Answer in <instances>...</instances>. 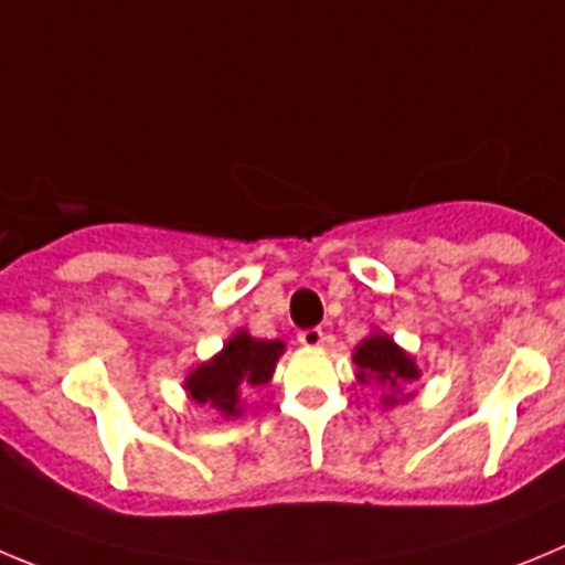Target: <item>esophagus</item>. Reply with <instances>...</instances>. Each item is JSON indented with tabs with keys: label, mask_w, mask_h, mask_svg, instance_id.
Instances as JSON below:
<instances>
[{
	"label": "esophagus",
	"mask_w": 565,
	"mask_h": 565,
	"mask_svg": "<svg viewBox=\"0 0 565 565\" xmlns=\"http://www.w3.org/2000/svg\"><path fill=\"white\" fill-rule=\"evenodd\" d=\"M323 329H318V326H315V329H303V331H298V342L300 345H307V348H318V345H323Z\"/></svg>",
	"instance_id": "esophagus-1"
}]
</instances>
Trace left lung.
<instances>
[{
	"instance_id": "1",
	"label": "left lung",
	"mask_w": 565,
	"mask_h": 565,
	"mask_svg": "<svg viewBox=\"0 0 565 565\" xmlns=\"http://www.w3.org/2000/svg\"><path fill=\"white\" fill-rule=\"evenodd\" d=\"M356 367H360V382H379L390 390H398L402 384H409L418 379V367L415 362L404 354L402 348L395 345L390 337L373 334L356 348L354 354ZM404 402V395H384V404H398Z\"/></svg>"
}]
</instances>
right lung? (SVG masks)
<instances>
[{
	"label": "right lung",
	"instance_id": "right-lung-1",
	"mask_svg": "<svg viewBox=\"0 0 565 565\" xmlns=\"http://www.w3.org/2000/svg\"><path fill=\"white\" fill-rule=\"evenodd\" d=\"M281 351V340H253L250 334L239 331L225 342L223 354L189 373L186 390L192 402L211 404L225 415H239V393L245 387L270 382Z\"/></svg>",
	"mask_w": 565,
	"mask_h": 565
}]
</instances>
